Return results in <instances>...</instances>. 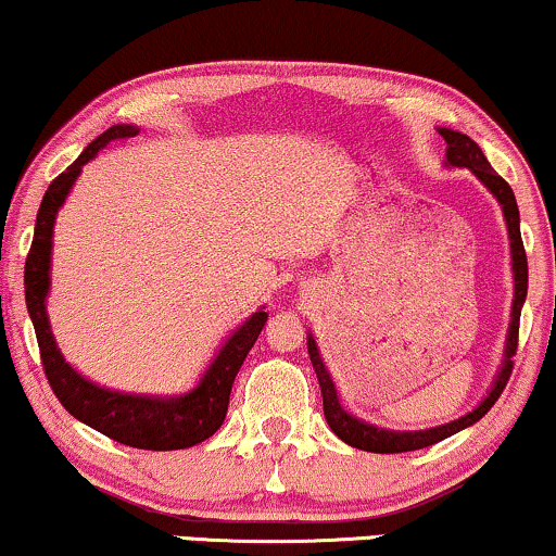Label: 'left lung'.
<instances>
[{"instance_id":"1","label":"left lung","mask_w":556,"mask_h":556,"mask_svg":"<svg viewBox=\"0 0 556 556\" xmlns=\"http://www.w3.org/2000/svg\"><path fill=\"white\" fill-rule=\"evenodd\" d=\"M437 132L444 137L446 153H444V165L446 168H467L472 170V176L485 186V189L493 193L495 201H498L503 208V219H506L508 240H510V268H514V304H510V321H508V334H506V348H503V363L495 372L493 386L490 391L482 395V401L472 410H467L465 416L454 419L450 424H442V427H429L419 431H393L375 427V424H367L357 416H352L350 410L342 408L340 395H337L334 380L324 365L319 355V348H316L314 334L306 337L308 344V357H312L314 372L319 378L321 399H324V416H327L329 429L334 431L337 437L342 439L344 444L355 446V450L375 452V454H399V452H414L424 450V446H431L442 439L457 434L472 424H478L482 416L493 408V403L498 401V395L506 388L510 370H514V355L518 344V319H521V308L526 301V291H529V265H526V252L521 242V216H518V204L510 186L503 181L498 173L493 170V165L488 163L485 153H482L480 146L470 137L457 132V129L450 127H437Z\"/></svg>"}]
</instances>
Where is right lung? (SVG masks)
I'll use <instances>...</instances> for the list:
<instances>
[{
	"instance_id": "right-lung-1",
	"label": "right lung",
	"mask_w": 556,
	"mask_h": 556,
	"mask_svg": "<svg viewBox=\"0 0 556 556\" xmlns=\"http://www.w3.org/2000/svg\"><path fill=\"white\" fill-rule=\"evenodd\" d=\"M140 132L135 125H112L89 148L68 165L53 184L48 186L46 197L40 201L38 219H35V235L30 244V255L25 263V301L30 314L35 337L46 367L48 383L74 419L86 427L102 431L114 442L137 446V450L170 452L186 450L204 442L225 424L229 393L248 357V352L261 334L268 314L265 306L248 316L232 334L222 342L214 352L212 363L206 365L199 383L181 395H142L122 393L112 388L97 386L93 380L84 378L74 365L66 363L61 348L55 344L53 329L48 319V293H50V261H53V227L61 206L66 204L76 178L81 168L97 157L114 140H127Z\"/></svg>"
}]
</instances>
